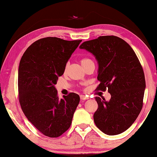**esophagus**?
<instances>
[{
  "label": "esophagus",
  "instance_id": "esophagus-1",
  "mask_svg": "<svg viewBox=\"0 0 157 157\" xmlns=\"http://www.w3.org/2000/svg\"><path fill=\"white\" fill-rule=\"evenodd\" d=\"M80 98H81V100H87L88 99V98L86 96H85V95H81L80 96Z\"/></svg>",
  "mask_w": 157,
  "mask_h": 157
}]
</instances>
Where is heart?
I'll return each instance as SVG.
<instances>
[{
  "instance_id": "heart-1",
  "label": "heart",
  "mask_w": 157,
  "mask_h": 157,
  "mask_svg": "<svg viewBox=\"0 0 157 157\" xmlns=\"http://www.w3.org/2000/svg\"><path fill=\"white\" fill-rule=\"evenodd\" d=\"M90 61H92V60H91L90 59H88V58H83V59H81V64H82V65L83 66V65H84L85 64L87 63L88 62H90ZM67 68H68V63H67L66 65H65V68H64V71H66Z\"/></svg>"
}]
</instances>
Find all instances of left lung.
<instances>
[{
  "instance_id": "1",
  "label": "left lung",
  "mask_w": 157,
  "mask_h": 157,
  "mask_svg": "<svg viewBox=\"0 0 157 157\" xmlns=\"http://www.w3.org/2000/svg\"><path fill=\"white\" fill-rule=\"evenodd\" d=\"M80 49L93 54L99 64L97 91L108 90L105 101L96 97L95 125L108 135L124 132L138 118L144 105L146 81L136 54L125 40L114 36H100L84 41Z\"/></svg>"
}]
</instances>
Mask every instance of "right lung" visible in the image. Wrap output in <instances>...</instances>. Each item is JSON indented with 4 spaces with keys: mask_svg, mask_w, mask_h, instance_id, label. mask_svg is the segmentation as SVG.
<instances>
[{
    "mask_svg": "<svg viewBox=\"0 0 157 157\" xmlns=\"http://www.w3.org/2000/svg\"><path fill=\"white\" fill-rule=\"evenodd\" d=\"M81 42L57 37L40 38L27 49L19 63L21 108L32 124L49 138H57L70 128L80 101L78 94L73 92L59 98L55 84Z\"/></svg>",
    "mask_w": 157,
    "mask_h": 157,
    "instance_id": "add662e5",
    "label": "right lung"
}]
</instances>
